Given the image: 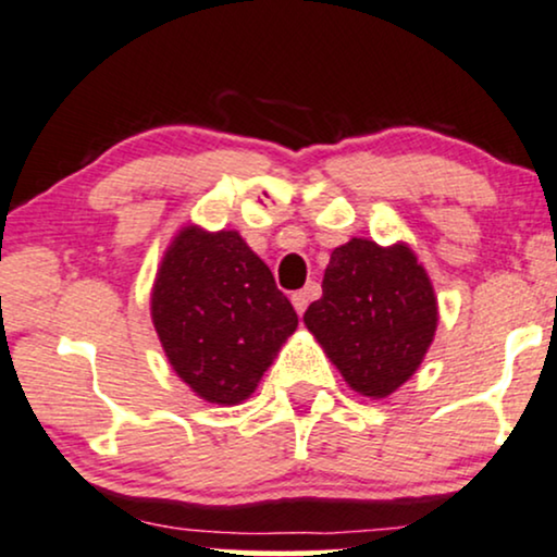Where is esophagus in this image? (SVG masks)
<instances>
[{"mask_svg": "<svg viewBox=\"0 0 557 557\" xmlns=\"http://www.w3.org/2000/svg\"><path fill=\"white\" fill-rule=\"evenodd\" d=\"M315 295V285H311V287H306V290H298V293H293V308L295 311H298L300 315L306 313V308H308V302H311V298Z\"/></svg>", "mask_w": 557, "mask_h": 557, "instance_id": "1", "label": "esophagus"}]
</instances>
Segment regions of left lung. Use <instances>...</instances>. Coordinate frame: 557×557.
<instances>
[{"label":"left lung","instance_id":"left-lung-1","mask_svg":"<svg viewBox=\"0 0 557 557\" xmlns=\"http://www.w3.org/2000/svg\"><path fill=\"white\" fill-rule=\"evenodd\" d=\"M321 287L302 315L308 331L351 391L388 398L434 342L440 308L424 264L404 242L355 236L331 251Z\"/></svg>","mask_w":557,"mask_h":557}]
</instances>
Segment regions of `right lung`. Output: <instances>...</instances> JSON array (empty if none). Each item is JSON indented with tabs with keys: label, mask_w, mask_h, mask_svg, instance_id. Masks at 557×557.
<instances>
[{
	"label": "right lung",
	"mask_w": 557,
	"mask_h": 557,
	"mask_svg": "<svg viewBox=\"0 0 557 557\" xmlns=\"http://www.w3.org/2000/svg\"><path fill=\"white\" fill-rule=\"evenodd\" d=\"M151 321L169 364L195 396L236 406L257 391L298 313L238 231H177L151 287Z\"/></svg>",
	"instance_id": "1"
}]
</instances>
